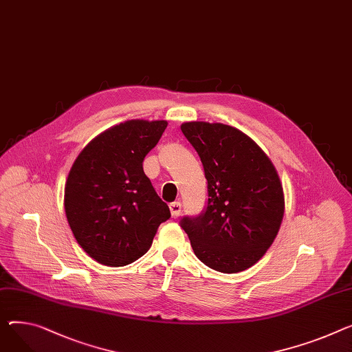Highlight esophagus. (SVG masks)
Segmentation results:
<instances>
[{"label": "esophagus", "mask_w": 352, "mask_h": 352, "mask_svg": "<svg viewBox=\"0 0 352 352\" xmlns=\"http://www.w3.org/2000/svg\"><path fill=\"white\" fill-rule=\"evenodd\" d=\"M170 210H171V217L175 219L181 215V204L179 202H173L170 204Z\"/></svg>", "instance_id": "esophagus-1"}]
</instances>
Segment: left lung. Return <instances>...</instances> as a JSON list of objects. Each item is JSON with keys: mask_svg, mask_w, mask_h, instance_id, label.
<instances>
[{"mask_svg": "<svg viewBox=\"0 0 352 352\" xmlns=\"http://www.w3.org/2000/svg\"><path fill=\"white\" fill-rule=\"evenodd\" d=\"M181 130L201 158L209 197L205 212L184 218L181 226L208 267L243 272L262 259L282 225L278 174L266 153L235 127L186 122Z\"/></svg>", "mask_w": 352, "mask_h": 352, "instance_id": "1", "label": "left lung"}]
</instances>
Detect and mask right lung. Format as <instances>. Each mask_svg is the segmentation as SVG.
<instances>
[{"mask_svg": "<svg viewBox=\"0 0 352 352\" xmlns=\"http://www.w3.org/2000/svg\"><path fill=\"white\" fill-rule=\"evenodd\" d=\"M166 120L116 124L80 151L65 184V212L82 249L98 263L120 267L151 248L171 214L143 170Z\"/></svg>", "mask_w": 352, "mask_h": 352, "instance_id": "obj_1", "label": "right lung"}]
</instances>
